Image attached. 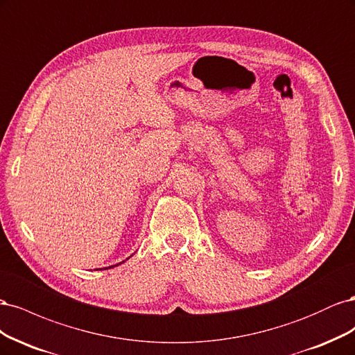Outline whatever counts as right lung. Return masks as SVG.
<instances>
[{"label": "right lung", "mask_w": 355, "mask_h": 355, "mask_svg": "<svg viewBox=\"0 0 355 355\" xmlns=\"http://www.w3.org/2000/svg\"><path fill=\"white\" fill-rule=\"evenodd\" d=\"M110 268H111V266H110Z\"/></svg>", "instance_id": "right-lung-1"}]
</instances>
